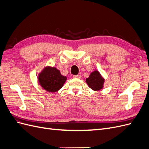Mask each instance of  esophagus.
<instances>
[{"mask_svg": "<svg viewBox=\"0 0 149 149\" xmlns=\"http://www.w3.org/2000/svg\"><path fill=\"white\" fill-rule=\"evenodd\" d=\"M73 77L74 78H78V79H79V78H81V76L80 74H78V75H73Z\"/></svg>", "mask_w": 149, "mask_h": 149, "instance_id": "1", "label": "esophagus"}]
</instances>
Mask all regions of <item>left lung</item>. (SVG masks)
<instances>
[{
	"instance_id": "left-lung-1",
	"label": "left lung",
	"mask_w": 149,
	"mask_h": 149,
	"mask_svg": "<svg viewBox=\"0 0 149 149\" xmlns=\"http://www.w3.org/2000/svg\"><path fill=\"white\" fill-rule=\"evenodd\" d=\"M88 85L90 88L94 91H99L102 88L103 83L104 82V79L101 77L100 73L97 71H94L91 73L89 78L86 79Z\"/></svg>"
}]
</instances>
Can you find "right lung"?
<instances>
[{
	"instance_id": "1",
	"label": "right lung",
	"mask_w": 149,
	"mask_h": 149,
	"mask_svg": "<svg viewBox=\"0 0 149 149\" xmlns=\"http://www.w3.org/2000/svg\"><path fill=\"white\" fill-rule=\"evenodd\" d=\"M66 80L56 68L47 67L38 76V81L41 86L47 91L55 93L58 91Z\"/></svg>"
}]
</instances>
